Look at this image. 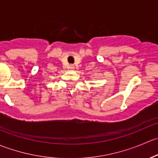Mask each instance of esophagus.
Returning <instances> with one entry per match:
<instances>
[{
	"mask_svg": "<svg viewBox=\"0 0 158 158\" xmlns=\"http://www.w3.org/2000/svg\"><path fill=\"white\" fill-rule=\"evenodd\" d=\"M74 68H75V66H73V65H70V66H69V69H73Z\"/></svg>",
	"mask_w": 158,
	"mask_h": 158,
	"instance_id": "esophagus-1",
	"label": "esophagus"
}]
</instances>
